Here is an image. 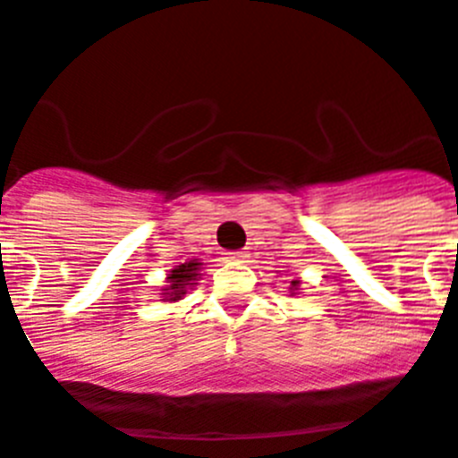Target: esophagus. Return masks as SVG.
Here are the masks:
<instances>
[{
  "mask_svg": "<svg viewBox=\"0 0 458 458\" xmlns=\"http://www.w3.org/2000/svg\"><path fill=\"white\" fill-rule=\"evenodd\" d=\"M248 258V252L239 250V252H226V259H232V262H243Z\"/></svg>",
  "mask_w": 458,
  "mask_h": 458,
  "instance_id": "34e87169",
  "label": "esophagus"
}]
</instances>
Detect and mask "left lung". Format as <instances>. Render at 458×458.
<instances>
[{
    "mask_svg": "<svg viewBox=\"0 0 458 458\" xmlns=\"http://www.w3.org/2000/svg\"><path fill=\"white\" fill-rule=\"evenodd\" d=\"M288 291H291V295H300V281L293 279L291 286H288Z\"/></svg>",
    "mask_w": 458,
    "mask_h": 458,
    "instance_id": "left-lung-1",
    "label": "left lung"
}]
</instances>
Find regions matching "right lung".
Wrapping results in <instances>:
<instances>
[{
	"label": "right lung",
	"mask_w": 458,
	"mask_h": 458,
	"mask_svg": "<svg viewBox=\"0 0 458 458\" xmlns=\"http://www.w3.org/2000/svg\"><path fill=\"white\" fill-rule=\"evenodd\" d=\"M200 269H203V262L196 258L179 262L174 269H170V274L165 276V286L160 288L163 302H179L184 298L186 291L196 286V281H200V276H203Z\"/></svg>",
	"instance_id": "1"
}]
</instances>
